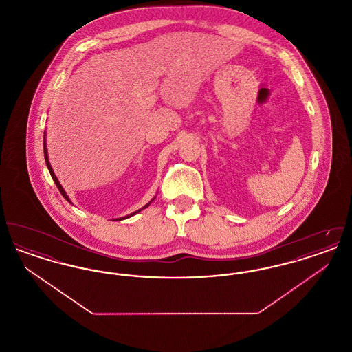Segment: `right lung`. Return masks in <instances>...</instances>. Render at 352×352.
I'll return each instance as SVG.
<instances>
[{
    "label": "right lung",
    "mask_w": 352,
    "mask_h": 352,
    "mask_svg": "<svg viewBox=\"0 0 352 352\" xmlns=\"http://www.w3.org/2000/svg\"><path fill=\"white\" fill-rule=\"evenodd\" d=\"M43 151H45V160H46V165H47V168H49V171H50L51 177H52V179H54V182H55V184H56V187H58V190L60 191V194L65 197V199L66 201H69V203H72L71 201V199L68 198L67 192L65 191V188L62 187V184H60V182L58 181V178H56V175H55V173H54V170H52V168H51L50 165V161H49V154H47V146H46V132H45V137H43ZM155 198H153L148 204H145L142 208H140V210H137V211H134V212H132L131 215H126V217H124V218H118L115 219V220H124V219H128V218H132L133 215H135V214H138L140 211H142L144 208H146V207H149L151 206V201H154Z\"/></svg>",
    "instance_id": "right-lung-1"
}]
</instances>
